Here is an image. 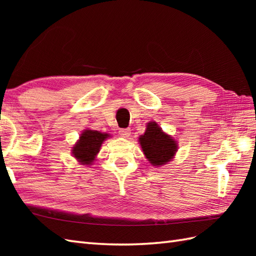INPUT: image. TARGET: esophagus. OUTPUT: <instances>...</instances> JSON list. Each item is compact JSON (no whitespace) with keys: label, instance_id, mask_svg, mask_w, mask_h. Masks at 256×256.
<instances>
[{"label":"esophagus","instance_id":"34e87169","mask_svg":"<svg viewBox=\"0 0 256 256\" xmlns=\"http://www.w3.org/2000/svg\"><path fill=\"white\" fill-rule=\"evenodd\" d=\"M118 133L123 138H130V136H131V130H130V128H120Z\"/></svg>","mask_w":256,"mask_h":256}]
</instances>
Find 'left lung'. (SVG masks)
<instances>
[{"label": "left lung", "instance_id": "1", "mask_svg": "<svg viewBox=\"0 0 256 256\" xmlns=\"http://www.w3.org/2000/svg\"><path fill=\"white\" fill-rule=\"evenodd\" d=\"M138 142L146 158L156 167L170 162L177 152L176 140L162 132L156 122L148 123L146 131L138 138Z\"/></svg>", "mask_w": 256, "mask_h": 256}]
</instances>
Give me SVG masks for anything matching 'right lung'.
Listing matches in <instances>:
<instances>
[{
    "instance_id": "right-lung-1",
    "label": "right lung",
    "mask_w": 256,
    "mask_h": 256,
    "mask_svg": "<svg viewBox=\"0 0 256 256\" xmlns=\"http://www.w3.org/2000/svg\"><path fill=\"white\" fill-rule=\"evenodd\" d=\"M110 138V134L101 133L94 130H84L80 134L78 142L74 145L72 150V155L80 164L92 165L96 154L99 153L100 148L104 140Z\"/></svg>"
}]
</instances>
